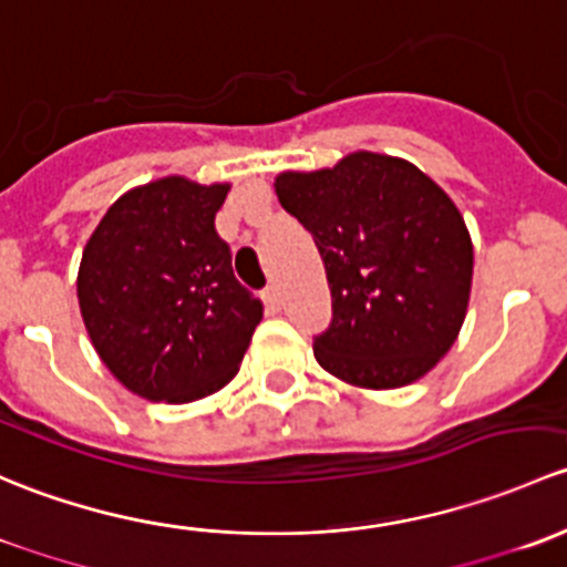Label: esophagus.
Masks as SVG:
<instances>
[{
    "label": "esophagus",
    "mask_w": 567,
    "mask_h": 567,
    "mask_svg": "<svg viewBox=\"0 0 567 567\" xmlns=\"http://www.w3.org/2000/svg\"><path fill=\"white\" fill-rule=\"evenodd\" d=\"M261 300H265V306L272 308V311H276V308L281 306V295H278L276 286H267V289L261 291Z\"/></svg>",
    "instance_id": "34e87169"
}]
</instances>
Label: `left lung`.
<instances>
[{
	"mask_svg": "<svg viewBox=\"0 0 567 567\" xmlns=\"http://www.w3.org/2000/svg\"><path fill=\"white\" fill-rule=\"evenodd\" d=\"M281 207L317 243L332 319L317 363L369 390L429 373L464 324L472 240L445 190L401 157L352 153L322 172H284Z\"/></svg>",
	"mask_w": 567,
	"mask_h": 567,
	"instance_id": "1",
	"label": "left lung"
}]
</instances>
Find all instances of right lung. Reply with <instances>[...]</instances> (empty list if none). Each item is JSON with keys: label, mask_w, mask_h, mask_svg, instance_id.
I'll use <instances>...</instances> for the list:
<instances>
[{"label": "right lung", "mask_w": 567, "mask_h": 567, "mask_svg": "<svg viewBox=\"0 0 567 567\" xmlns=\"http://www.w3.org/2000/svg\"><path fill=\"white\" fill-rule=\"evenodd\" d=\"M226 194L185 177L142 185L111 204L81 256L92 347L142 399L188 404L229 384L261 322L215 231Z\"/></svg>", "instance_id": "right-lung-1"}]
</instances>
